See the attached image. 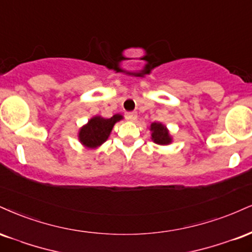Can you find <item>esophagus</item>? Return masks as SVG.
<instances>
[{"label":"esophagus","mask_w":252,"mask_h":252,"mask_svg":"<svg viewBox=\"0 0 252 252\" xmlns=\"http://www.w3.org/2000/svg\"><path fill=\"white\" fill-rule=\"evenodd\" d=\"M126 120L130 121V122H135L136 118H137V114L136 113H128L126 115Z\"/></svg>","instance_id":"34e87169"}]
</instances>
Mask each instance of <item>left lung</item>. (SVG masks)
I'll list each match as a JSON object with an SVG mask.
<instances>
[{"label":"left lung","mask_w":252,"mask_h":252,"mask_svg":"<svg viewBox=\"0 0 252 252\" xmlns=\"http://www.w3.org/2000/svg\"><path fill=\"white\" fill-rule=\"evenodd\" d=\"M149 130L151 131V141L158 145H169L172 143V136L170 131L160 122H154L150 124Z\"/></svg>","instance_id":"1"}]
</instances>
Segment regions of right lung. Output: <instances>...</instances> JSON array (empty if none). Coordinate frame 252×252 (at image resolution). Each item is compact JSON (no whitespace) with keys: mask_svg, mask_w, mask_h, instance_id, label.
I'll use <instances>...</instances> for the list:
<instances>
[{"mask_svg":"<svg viewBox=\"0 0 252 252\" xmlns=\"http://www.w3.org/2000/svg\"><path fill=\"white\" fill-rule=\"evenodd\" d=\"M121 120H123V116L120 114L110 118L94 116L78 130V141L86 149H97L107 141L114 126Z\"/></svg>","mask_w":252,"mask_h":252,"instance_id":"right-lung-1","label":"right lung"}]
</instances>
